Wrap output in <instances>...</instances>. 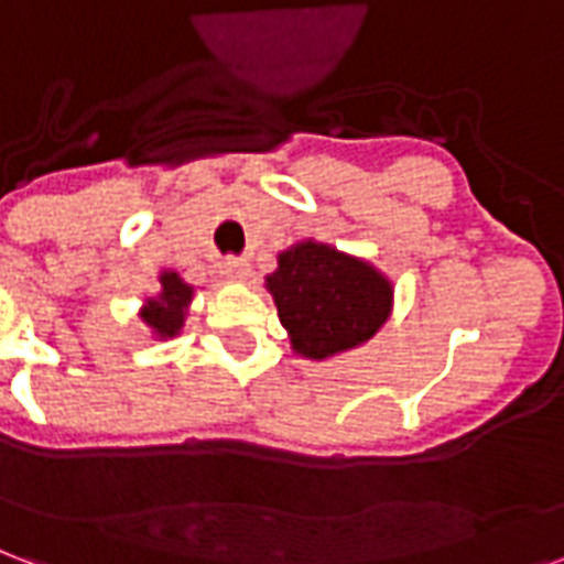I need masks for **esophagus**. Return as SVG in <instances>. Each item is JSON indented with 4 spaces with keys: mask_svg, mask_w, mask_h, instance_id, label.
Instances as JSON below:
<instances>
[{
    "mask_svg": "<svg viewBox=\"0 0 564 564\" xmlns=\"http://www.w3.org/2000/svg\"><path fill=\"white\" fill-rule=\"evenodd\" d=\"M223 270H226V276L232 279V282H247V279H250V273H252L250 261H247V259H226Z\"/></svg>",
    "mask_w": 564,
    "mask_h": 564,
    "instance_id": "34e87169",
    "label": "esophagus"
}]
</instances>
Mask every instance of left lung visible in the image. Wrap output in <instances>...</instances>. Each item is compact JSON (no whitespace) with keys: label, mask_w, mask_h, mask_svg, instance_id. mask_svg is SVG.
I'll return each instance as SVG.
<instances>
[{"label":"left lung","mask_w":564,"mask_h":564,"mask_svg":"<svg viewBox=\"0 0 564 564\" xmlns=\"http://www.w3.org/2000/svg\"><path fill=\"white\" fill-rule=\"evenodd\" d=\"M264 288L291 350L312 361L368 344L394 308V285L386 273L312 238L279 252V268Z\"/></svg>","instance_id":"1"}]
</instances>
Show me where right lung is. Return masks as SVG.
<instances>
[{
    "label": "right lung",
    "instance_id": "right-lung-1",
    "mask_svg": "<svg viewBox=\"0 0 564 564\" xmlns=\"http://www.w3.org/2000/svg\"><path fill=\"white\" fill-rule=\"evenodd\" d=\"M191 300H194V285H187L176 270H161L159 294L143 300L138 317L152 332V338L167 341V338H176L185 326Z\"/></svg>",
    "mask_w": 564,
    "mask_h": 564
}]
</instances>
